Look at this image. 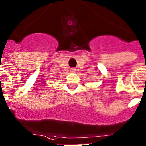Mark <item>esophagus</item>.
<instances>
[{
    "label": "esophagus",
    "mask_w": 146,
    "mask_h": 146,
    "mask_svg": "<svg viewBox=\"0 0 146 146\" xmlns=\"http://www.w3.org/2000/svg\"><path fill=\"white\" fill-rule=\"evenodd\" d=\"M71 71H72V72H75V69H74V68H72V70H71Z\"/></svg>",
    "instance_id": "1"
}]
</instances>
